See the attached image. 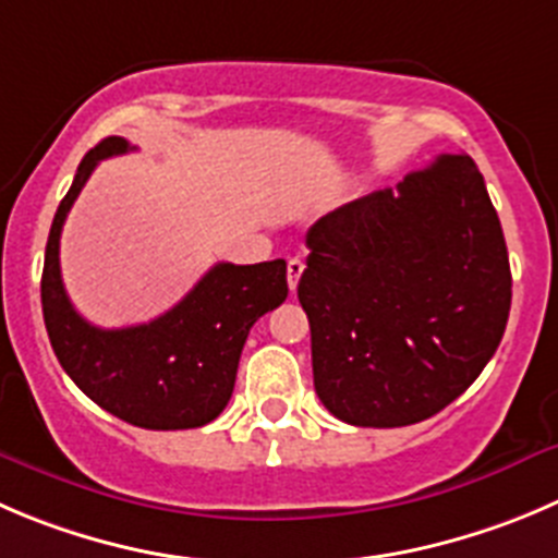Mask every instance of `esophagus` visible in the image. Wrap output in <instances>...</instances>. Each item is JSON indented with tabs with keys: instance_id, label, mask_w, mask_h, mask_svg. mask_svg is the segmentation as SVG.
I'll use <instances>...</instances> for the list:
<instances>
[{
	"instance_id": "34e87169",
	"label": "esophagus",
	"mask_w": 558,
	"mask_h": 558,
	"mask_svg": "<svg viewBox=\"0 0 558 558\" xmlns=\"http://www.w3.org/2000/svg\"><path fill=\"white\" fill-rule=\"evenodd\" d=\"M304 259L301 257H290L288 259V284H290V290H295L299 288V279H301V274H304Z\"/></svg>"
}]
</instances>
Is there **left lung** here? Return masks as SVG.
<instances>
[{
	"label": "left lung",
	"instance_id": "8db88e82",
	"mask_svg": "<svg viewBox=\"0 0 558 558\" xmlns=\"http://www.w3.org/2000/svg\"><path fill=\"white\" fill-rule=\"evenodd\" d=\"M299 301L323 405L355 427L444 411L485 369L512 304L507 243L474 158L438 156L317 219Z\"/></svg>",
	"mask_w": 558,
	"mask_h": 558
}]
</instances>
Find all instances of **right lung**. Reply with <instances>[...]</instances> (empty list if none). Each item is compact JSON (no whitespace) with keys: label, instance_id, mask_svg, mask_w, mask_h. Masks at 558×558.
Wrapping results in <instances>:
<instances>
[{"label":"right lung","instance_id":"right-lung-1","mask_svg":"<svg viewBox=\"0 0 558 558\" xmlns=\"http://www.w3.org/2000/svg\"><path fill=\"white\" fill-rule=\"evenodd\" d=\"M129 150L123 136L98 142L57 208L40 279L46 331L62 369L111 416L145 429L203 427L230 402L248 328L288 299V263L214 265L180 304L142 326L84 320L62 284V225L98 161Z\"/></svg>","mask_w":558,"mask_h":558}]
</instances>
